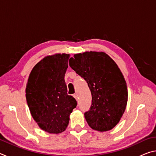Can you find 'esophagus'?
<instances>
[{
    "label": "esophagus",
    "mask_w": 156,
    "mask_h": 156,
    "mask_svg": "<svg viewBox=\"0 0 156 156\" xmlns=\"http://www.w3.org/2000/svg\"><path fill=\"white\" fill-rule=\"evenodd\" d=\"M73 97L75 98H76V100H78V94H73Z\"/></svg>",
    "instance_id": "34e87169"
}]
</instances>
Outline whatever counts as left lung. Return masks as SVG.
Here are the masks:
<instances>
[{"instance_id":"obj_1","label":"left lung","mask_w":156,"mask_h":156,"mask_svg":"<svg viewBox=\"0 0 156 156\" xmlns=\"http://www.w3.org/2000/svg\"><path fill=\"white\" fill-rule=\"evenodd\" d=\"M69 64L88 84L92 100L84 117L94 130H111L119 122L127 103L128 91L122 72L104 52L75 54Z\"/></svg>"}]
</instances>
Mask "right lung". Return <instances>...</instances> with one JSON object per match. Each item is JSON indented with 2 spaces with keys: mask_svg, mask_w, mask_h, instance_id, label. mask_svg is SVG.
Returning a JSON list of instances; mask_svg holds the SVG:
<instances>
[{
  "mask_svg": "<svg viewBox=\"0 0 156 156\" xmlns=\"http://www.w3.org/2000/svg\"><path fill=\"white\" fill-rule=\"evenodd\" d=\"M69 54L44 58L34 66L26 87V100L34 120L43 130L60 133L67 127L77 102L67 94L65 74Z\"/></svg>",
  "mask_w": 156,
  "mask_h": 156,
  "instance_id": "right-lung-1",
  "label": "right lung"
}]
</instances>
